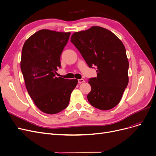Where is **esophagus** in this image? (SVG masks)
<instances>
[{
    "mask_svg": "<svg viewBox=\"0 0 156 156\" xmlns=\"http://www.w3.org/2000/svg\"><path fill=\"white\" fill-rule=\"evenodd\" d=\"M78 83L80 84V83H82L83 82H85V80L83 79H80L78 80Z\"/></svg>",
    "mask_w": 156,
    "mask_h": 156,
    "instance_id": "1",
    "label": "esophagus"
}]
</instances>
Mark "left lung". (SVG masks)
Listing matches in <instances>:
<instances>
[{
  "label": "left lung",
  "instance_id": "left-lung-1",
  "mask_svg": "<svg viewBox=\"0 0 156 156\" xmlns=\"http://www.w3.org/2000/svg\"><path fill=\"white\" fill-rule=\"evenodd\" d=\"M71 42L89 67H96L97 77L89 80L90 104L101 110L116 106L129 82V62L122 42L111 31L98 26L74 32Z\"/></svg>",
  "mask_w": 156,
  "mask_h": 156
}]
</instances>
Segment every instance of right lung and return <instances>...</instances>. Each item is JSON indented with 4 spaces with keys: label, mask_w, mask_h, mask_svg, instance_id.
I'll return each instance as SVG.
<instances>
[{
    "label": "right lung",
    "mask_w": 156,
    "mask_h": 156,
    "mask_svg": "<svg viewBox=\"0 0 156 156\" xmlns=\"http://www.w3.org/2000/svg\"><path fill=\"white\" fill-rule=\"evenodd\" d=\"M70 34L40 30L23 46L20 67L27 90L36 106L47 114H55L66 108L78 83L76 79L55 76Z\"/></svg>",
    "instance_id": "obj_1"
}]
</instances>
